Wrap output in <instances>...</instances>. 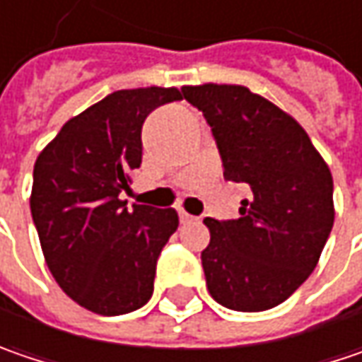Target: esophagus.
<instances>
[{
  "mask_svg": "<svg viewBox=\"0 0 362 362\" xmlns=\"http://www.w3.org/2000/svg\"><path fill=\"white\" fill-rule=\"evenodd\" d=\"M180 221L182 223H192V221H197V217L188 215L186 211H180Z\"/></svg>",
  "mask_w": 362,
  "mask_h": 362,
  "instance_id": "obj_1",
  "label": "esophagus"
}]
</instances>
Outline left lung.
<instances>
[{"instance_id": "8db88e82", "label": "left lung", "mask_w": 362, "mask_h": 362, "mask_svg": "<svg viewBox=\"0 0 362 362\" xmlns=\"http://www.w3.org/2000/svg\"><path fill=\"white\" fill-rule=\"evenodd\" d=\"M211 124L225 180L252 192L240 217H206V288L227 309L276 308L305 283L334 225V182L305 129L245 86H184Z\"/></svg>"}]
</instances>
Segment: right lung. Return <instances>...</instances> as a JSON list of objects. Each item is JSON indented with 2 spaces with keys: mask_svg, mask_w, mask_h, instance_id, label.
Masks as SVG:
<instances>
[{
  "mask_svg": "<svg viewBox=\"0 0 362 362\" xmlns=\"http://www.w3.org/2000/svg\"><path fill=\"white\" fill-rule=\"evenodd\" d=\"M182 100L178 88L118 90L69 118L34 163L30 211L45 262L77 305L98 315L143 308L178 229L174 209L120 201L141 165V127Z\"/></svg>",
  "mask_w": 362,
  "mask_h": 362,
  "instance_id": "add662e5",
  "label": "right lung"
}]
</instances>
